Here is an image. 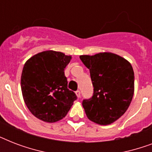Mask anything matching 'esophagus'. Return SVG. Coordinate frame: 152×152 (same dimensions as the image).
Masks as SVG:
<instances>
[{"instance_id":"1","label":"esophagus","mask_w":152,"mask_h":152,"mask_svg":"<svg viewBox=\"0 0 152 152\" xmlns=\"http://www.w3.org/2000/svg\"><path fill=\"white\" fill-rule=\"evenodd\" d=\"M76 95L77 96V98H80V91H76Z\"/></svg>"}]
</instances>
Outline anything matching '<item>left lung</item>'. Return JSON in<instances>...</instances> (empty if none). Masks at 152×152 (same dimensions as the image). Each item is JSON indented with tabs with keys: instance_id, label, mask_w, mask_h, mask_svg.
Listing matches in <instances>:
<instances>
[{
	"instance_id": "left-lung-1",
	"label": "left lung",
	"mask_w": 152,
	"mask_h": 152,
	"mask_svg": "<svg viewBox=\"0 0 152 152\" xmlns=\"http://www.w3.org/2000/svg\"><path fill=\"white\" fill-rule=\"evenodd\" d=\"M90 70L94 93L83 101L89 120L101 125L114 122L125 113L134 94V72L127 60L113 53L81 55Z\"/></svg>"
}]
</instances>
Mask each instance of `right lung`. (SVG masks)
I'll use <instances>...</instances> for the list:
<instances>
[{
    "instance_id": "1",
    "label": "right lung",
    "mask_w": 152,
    "mask_h": 152,
    "mask_svg": "<svg viewBox=\"0 0 152 152\" xmlns=\"http://www.w3.org/2000/svg\"><path fill=\"white\" fill-rule=\"evenodd\" d=\"M72 59L61 52L46 50L34 55L25 63L21 75V90L31 113L46 122L64 118L76 94L68 89L64 69Z\"/></svg>"
}]
</instances>
